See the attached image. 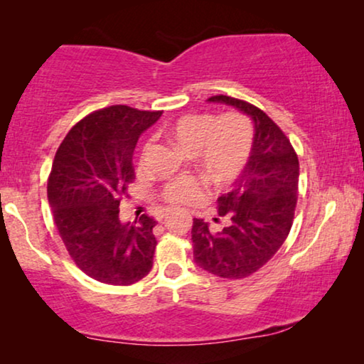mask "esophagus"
I'll list each match as a JSON object with an SVG mask.
<instances>
[{
  "mask_svg": "<svg viewBox=\"0 0 364 364\" xmlns=\"http://www.w3.org/2000/svg\"><path fill=\"white\" fill-rule=\"evenodd\" d=\"M169 215V211H166V213H164V215H163V218H166Z\"/></svg>",
  "mask_w": 364,
  "mask_h": 364,
  "instance_id": "esophagus-1",
  "label": "esophagus"
}]
</instances>
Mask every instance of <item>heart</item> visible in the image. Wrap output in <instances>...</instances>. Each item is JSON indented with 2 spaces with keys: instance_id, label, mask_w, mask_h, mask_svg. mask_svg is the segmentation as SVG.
<instances>
[{
  "instance_id": "obj_1",
  "label": "heart",
  "mask_w": 364,
  "mask_h": 364,
  "mask_svg": "<svg viewBox=\"0 0 364 364\" xmlns=\"http://www.w3.org/2000/svg\"><path fill=\"white\" fill-rule=\"evenodd\" d=\"M168 134L179 148L196 153L203 168L215 179L228 181L238 176L253 148V126L241 113L185 114L168 128ZM149 151L144 144L143 156ZM201 195L196 179L179 178L164 188V200L171 205H186Z\"/></svg>"
}]
</instances>
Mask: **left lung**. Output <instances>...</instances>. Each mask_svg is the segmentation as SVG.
<instances>
[{
	"instance_id": "left-lung-1",
	"label": "left lung",
	"mask_w": 364,
	"mask_h": 364,
	"mask_svg": "<svg viewBox=\"0 0 364 364\" xmlns=\"http://www.w3.org/2000/svg\"><path fill=\"white\" fill-rule=\"evenodd\" d=\"M208 101L250 116L255 134L235 190L218 198V215L228 225L213 231L208 223L193 220V258L208 273L240 279L268 263L287 240L298 201L299 161L287 134L264 111L225 95Z\"/></svg>"
}]
</instances>
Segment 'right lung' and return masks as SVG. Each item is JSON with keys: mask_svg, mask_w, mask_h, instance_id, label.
<instances>
[{"mask_svg": "<svg viewBox=\"0 0 364 364\" xmlns=\"http://www.w3.org/2000/svg\"><path fill=\"white\" fill-rule=\"evenodd\" d=\"M159 116L108 106L73 126L56 151L48 179L53 220L77 268L100 283L126 287L153 268L156 221L121 223L119 201L134 181L138 139Z\"/></svg>", "mask_w": 364, "mask_h": 364, "instance_id": "1", "label": "right lung"}]
</instances>
